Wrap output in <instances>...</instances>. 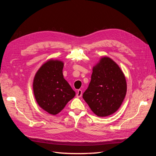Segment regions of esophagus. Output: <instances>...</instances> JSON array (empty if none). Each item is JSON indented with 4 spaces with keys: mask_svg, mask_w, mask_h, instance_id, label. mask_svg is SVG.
Returning <instances> with one entry per match:
<instances>
[{
    "mask_svg": "<svg viewBox=\"0 0 156 156\" xmlns=\"http://www.w3.org/2000/svg\"><path fill=\"white\" fill-rule=\"evenodd\" d=\"M81 96H82V90H78L77 94H76V96L77 98H79V97H81Z\"/></svg>",
    "mask_w": 156,
    "mask_h": 156,
    "instance_id": "obj_1",
    "label": "esophagus"
}]
</instances>
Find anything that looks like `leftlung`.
I'll return each instance as SVG.
<instances>
[{"label":"left lung","mask_w":156,"mask_h":156,"mask_svg":"<svg viewBox=\"0 0 156 156\" xmlns=\"http://www.w3.org/2000/svg\"><path fill=\"white\" fill-rule=\"evenodd\" d=\"M126 90L123 72L114 61L105 56L93 68L90 83L83 98L94 114L104 117L119 109Z\"/></svg>","instance_id":"1"}]
</instances>
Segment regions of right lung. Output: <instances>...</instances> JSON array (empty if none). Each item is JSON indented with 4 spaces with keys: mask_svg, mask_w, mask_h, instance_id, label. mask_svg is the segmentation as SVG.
Segmentation results:
<instances>
[{
    "mask_svg": "<svg viewBox=\"0 0 156 156\" xmlns=\"http://www.w3.org/2000/svg\"><path fill=\"white\" fill-rule=\"evenodd\" d=\"M64 63L50 60L38 69L33 82V90L37 104L51 115L62 111L75 92L63 76Z\"/></svg>",
    "mask_w": 156,
    "mask_h": 156,
    "instance_id": "obj_1",
    "label": "right lung"
}]
</instances>
